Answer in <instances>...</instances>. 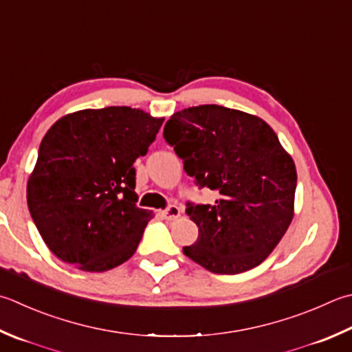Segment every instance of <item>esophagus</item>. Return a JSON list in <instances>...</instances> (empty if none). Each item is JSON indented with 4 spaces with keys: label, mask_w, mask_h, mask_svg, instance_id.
Segmentation results:
<instances>
[{
    "label": "esophagus",
    "mask_w": 352,
    "mask_h": 352,
    "mask_svg": "<svg viewBox=\"0 0 352 352\" xmlns=\"http://www.w3.org/2000/svg\"><path fill=\"white\" fill-rule=\"evenodd\" d=\"M180 213H182V209L178 208V206L170 204L166 210L162 212V217L164 219H168V221H174V219H177L178 217H180Z\"/></svg>",
    "instance_id": "esophagus-1"
}]
</instances>
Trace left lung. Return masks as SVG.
<instances>
[{
  "label": "left lung",
  "instance_id": "1",
  "mask_svg": "<svg viewBox=\"0 0 352 352\" xmlns=\"http://www.w3.org/2000/svg\"><path fill=\"white\" fill-rule=\"evenodd\" d=\"M163 135L199 188L219 194L213 206L188 203L198 239L183 253L218 274L259 265L294 215L298 174L276 133L256 116L199 105L172 114Z\"/></svg>",
  "mask_w": 352,
  "mask_h": 352
}]
</instances>
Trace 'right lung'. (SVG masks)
<instances>
[{
	"mask_svg": "<svg viewBox=\"0 0 352 352\" xmlns=\"http://www.w3.org/2000/svg\"><path fill=\"white\" fill-rule=\"evenodd\" d=\"M143 109L107 107L67 114L47 131L27 182V204L56 256L107 272L133 256L153 212L137 208V157L163 123Z\"/></svg>",
	"mask_w": 352,
	"mask_h": 352,
	"instance_id": "obj_1",
	"label": "right lung"
}]
</instances>
